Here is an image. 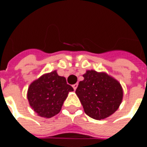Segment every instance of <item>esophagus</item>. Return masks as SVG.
Returning <instances> with one entry per match:
<instances>
[{
	"label": "esophagus",
	"instance_id": "1",
	"mask_svg": "<svg viewBox=\"0 0 147 147\" xmlns=\"http://www.w3.org/2000/svg\"><path fill=\"white\" fill-rule=\"evenodd\" d=\"M77 86H78V84H77V83H75V84H73V85H72V87H73V89L75 90H76Z\"/></svg>",
	"mask_w": 147,
	"mask_h": 147
}]
</instances>
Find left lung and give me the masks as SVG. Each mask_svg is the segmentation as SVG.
I'll list each match as a JSON object with an SVG mask.
<instances>
[{
    "mask_svg": "<svg viewBox=\"0 0 147 147\" xmlns=\"http://www.w3.org/2000/svg\"><path fill=\"white\" fill-rule=\"evenodd\" d=\"M83 76L76 94L86 115L100 120L113 114L123 100L120 83L107 73L94 70H87Z\"/></svg>",
    "mask_w": 147,
    "mask_h": 147,
    "instance_id": "obj_1",
    "label": "left lung"
}]
</instances>
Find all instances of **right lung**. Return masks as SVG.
<instances>
[{
	"label": "right lung",
	"mask_w": 147,
	"mask_h": 147,
	"mask_svg": "<svg viewBox=\"0 0 147 147\" xmlns=\"http://www.w3.org/2000/svg\"><path fill=\"white\" fill-rule=\"evenodd\" d=\"M73 88L57 71L45 73L32 83L27 90L30 106L39 117L51 118L60 113L68 93Z\"/></svg>",
	"instance_id": "obj_1"
}]
</instances>
